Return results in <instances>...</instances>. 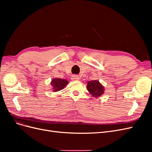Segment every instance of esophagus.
<instances>
[{"mask_svg":"<svg viewBox=\"0 0 152 152\" xmlns=\"http://www.w3.org/2000/svg\"><path fill=\"white\" fill-rule=\"evenodd\" d=\"M71 79L72 80H79V77L78 76V75H72V78H71Z\"/></svg>","mask_w":152,"mask_h":152,"instance_id":"1","label":"esophagus"}]
</instances>
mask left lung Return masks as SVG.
<instances>
[{
	"mask_svg": "<svg viewBox=\"0 0 152 152\" xmlns=\"http://www.w3.org/2000/svg\"><path fill=\"white\" fill-rule=\"evenodd\" d=\"M87 89L92 96L98 98L104 93V87L98 80H91L87 82Z\"/></svg>",
	"mask_w": 152,
	"mask_h": 152,
	"instance_id": "8db88e82",
	"label": "left lung"
}]
</instances>
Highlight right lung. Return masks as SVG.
<instances>
[{"label":"right lung","mask_w":152,"mask_h":152,"mask_svg":"<svg viewBox=\"0 0 152 152\" xmlns=\"http://www.w3.org/2000/svg\"><path fill=\"white\" fill-rule=\"evenodd\" d=\"M68 84V82L66 80L59 79V78L54 79L50 82V84L53 87V91L54 92H57L63 89Z\"/></svg>","instance_id":"obj_1"}]
</instances>
